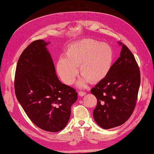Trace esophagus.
Instances as JSON below:
<instances>
[{
	"label": "esophagus",
	"instance_id": "obj_1",
	"mask_svg": "<svg viewBox=\"0 0 154 154\" xmlns=\"http://www.w3.org/2000/svg\"><path fill=\"white\" fill-rule=\"evenodd\" d=\"M86 94V92H82V91H79V92H78V95H79V96H81V97H82V96H84Z\"/></svg>",
	"mask_w": 154,
	"mask_h": 154
}]
</instances>
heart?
Segmentation results:
<instances>
[{
	"label": "heart",
	"mask_w": 154,
	"mask_h": 154,
	"mask_svg": "<svg viewBox=\"0 0 154 154\" xmlns=\"http://www.w3.org/2000/svg\"><path fill=\"white\" fill-rule=\"evenodd\" d=\"M66 57L58 60L57 70L62 81L72 84L79 73L83 76L79 85L97 83L109 73L114 59L113 50L109 45L94 39H83L67 47Z\"/></svg>",
	"instance_id": "1"
}]
</instances>
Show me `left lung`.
<instances>
[{"label": "left lung", "instance_id": "obj_1", "mask_svg": "<svg viewBox=\"0 0 154 154\" xmlns=\"http://www.w3.org/2000/svg\"><path fill=\"white\" fill-rule=\"evenodd\" d=\"M122 46L120 57L101 81L91 89L97 98L93 116L103 129L122 125L131 116L136 106L141 78L138 65L132 52Z\"/></svg>", "mask_w": 154, "mask_h": 154}]
</instances>
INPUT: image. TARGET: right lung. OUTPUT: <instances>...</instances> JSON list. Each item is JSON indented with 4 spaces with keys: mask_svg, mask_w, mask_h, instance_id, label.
I'll return each mask as SVG.
<instances>
[{
    "mask_svg": "<svg viewBox=\"0 0 154 154\" xmlns=\"http://www.w3.org/2000/svg\"><path fill=\"white\" fill-rule=\"evenodd\" d=\"M48 44L36 40L23 50L16 69L14 91L30 120L41 129L55 132L67 125L78 94L58 78Z\"/></svg>",
    "mask_w": 154,
    "mask_h": 154,
    "instance_id": "add662e5",
    "label": "right lung"
}]
</instances>
